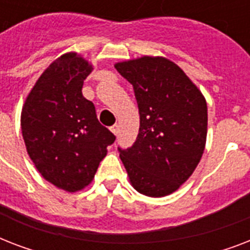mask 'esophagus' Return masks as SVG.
<instances>
[{
	"label": "esophagus",
	"mask_w": 250,
	"mask_h": 250,
	"mask_svg": "<svg viewBox=\"0 0 250 250\" xmlns=\"http://www.w3.org/2000/svg\"><path fill=\"white\" fill-rule=\"evenodd\" d=\"M110 129H111V132H113L114 135H115V136H117L118 132H119V125H111V127H110Z\"/></svg>",
	"instance_id": "esophagus-1"
}]
</instances>
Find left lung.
<instances>
[{"label":"left lung","instance_id":"8db88e82","mask_svg":"<svg viewBox=\"0 0 250 250\" xmlns=\"http://www.w3.org/2000/svg\"><path fill=\"white\" fill-rule=\"evenodd\" d=\"M132 84L140 128L119 156L133 188L150 197L172 193L201 160L208 132V106L182 68L162 57L115 64Z\"/></svg>","mask_w":250,"mask_h":250}]
</instances>
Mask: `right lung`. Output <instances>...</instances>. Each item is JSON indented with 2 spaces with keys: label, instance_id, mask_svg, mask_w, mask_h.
Instances as JSON below:
<instances>
[{
  "label": "right lung",
  "instance_id": "add662e5",
  "mask_svg": "<svg viewBox=\"0 0 250 250\" xmlns=\"http://www.w3.org/2000/svg\"><path fill=\"white\" fill-rule=\"evenodd\" d=\"M90 72L92 66L76 53L63 54L42 72L21 110L28 156L48 182L68 192L92 182L115 141L82 93Z\"/></svg>",
  "mask_w": 250,
  "mask_h": 250
}]
</instances>
